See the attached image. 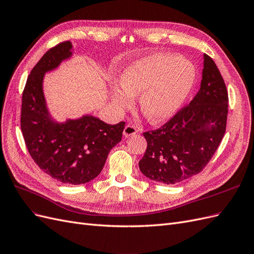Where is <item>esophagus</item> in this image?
<instances>
[{"mask_svg":"<svg viewBox=\"0 0 254 254\" xmlns=\"http://www.w3.org/2000/svg\"><path fill=\"white\" fill-rule=\"evenodd\" d=\"M136 133H137V129L132 125H127L125 127V129H123V136H125L126 138H127V137H132V136L136 135Z\"/></svg>","mask_w":254,"mask_h":254,"instance_id":"34e87169","label":"esophagus"}]
</instances>
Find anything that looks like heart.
Returning <instances> with one entry per match:
<instances>
[{"label": "heart", "mask_w": 254, "mask_h": 254, "mask_svg": "<svg viewBox=\"0 0 254 254\" xmlns=\"http://www.w3.org/2000/svg\"><path fill=\"white\" fill-rule=\"evenodd\" d=\"M195 81L193 64L173 54H154L137 61L125 70L121 84H113L112 101L118 111L133 104L139 94L138 106L152 123L169 119L184 103Z\"/></svg>", "instance_id": "1"}]
</instances>
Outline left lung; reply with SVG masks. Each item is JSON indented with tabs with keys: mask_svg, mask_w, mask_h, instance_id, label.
I'll return each mask as SVG.
<instances>
[{
	"mask_svg": "<svg viewBox=\"0 0 254 254\" xmlns=\"http://www.w3.org/2000/svg\"><path fill=\"white\" fill-rule=\"evenodd\" d=\"M228 91L216 64L203 55L200 89L155 131L143 133L147 150L139 169L155 182L177 184L199 172L211 161L226 132Z\"/></svg>",
	"mask_w": 254,
	"mask_h": 254,
	"instance_id": "8db88e82",
	"label": "left lung"
}]
</instances>
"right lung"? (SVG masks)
<instances>
[{
  "label": "right lung",
  "mask_w": 254,
  "mask_h": 254,
  "mask_svg": "<svg viewBox=\"0 0 254 254\" xmlns=\"http://www.w3.org/2000/svg\"><path fill=\"white\" fill-rule=\"evenodd\" d=\"M73 54L70 41L50 49L31 71L22 95L21 129L34 162L64 184H85L102 171L110 151L121 141L126 123L107 125L91 115L59 122L43 93V78Z\"/></svg>",
  "instance_id": "right-lung-1"
}]
</instances>
